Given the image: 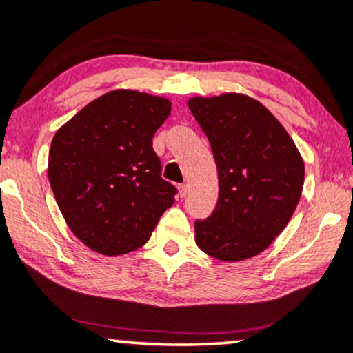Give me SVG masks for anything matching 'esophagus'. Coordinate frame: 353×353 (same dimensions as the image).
Wrapping results in <instances>:
<instances>
[{"mask_svg": "<svg viewBox=\"0 0 353 353\" xmlns=\"http://www.w3.org/2000/svg\"><path fill=\"white\" fill-rule=\"evenodd\" d=\"M189 192V185L188 184H179L177 185V194H179V197H185Z\"/></svg>", "mask_w": 353, "mask_h": 353, "instance_id": "1", "label": "esophagus"}]
</instances>
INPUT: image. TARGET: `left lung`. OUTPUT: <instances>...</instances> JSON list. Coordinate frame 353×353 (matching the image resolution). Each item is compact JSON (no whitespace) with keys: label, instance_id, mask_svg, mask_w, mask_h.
<instances>
[{"label":"left lung","instance_id":"8db88e82","mask_svg":"<svg viewBox=\"0 0 353 353\" xmlns=\"http://www.w3.org/2000/svg\"><path fill=\"white\" fill-rule=\"evenodd\" d=\"M188 105L209 138L219 171L217 207L195 222V243L220 261L256 256L298 207L303 156L274 114L245 93L192 97Z\"/></svg>","mask_w":353,"mask_h":353}]
</instances>
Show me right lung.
<instances>
[{"instance_id": "add662e5", "label": "right lung", "mask_w": 353, "mask_h": 353, "mask_svg": "<svg viewBox=\"0 0 353 353\" xmlns=\"http://www.w3.org/2000/svg\"><path fill=\"white\" fill-rule=\"evenodd\" d=\"M169 114V99L117 88L55 131L50 188L72 233L92 252H134L176 202V188L161 179L152 151V136Z\"/></svg>"}]
</instances>
